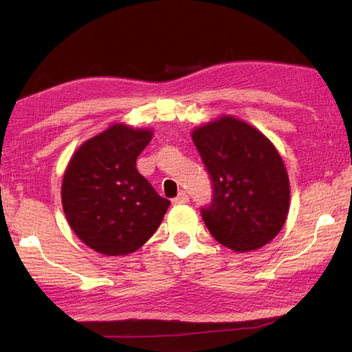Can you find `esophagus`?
Returning <instances> with one entry per match:
<instances>
[{"label":"esophagus","instance_id":"1","mask_svg":"<svg viewBox=\"0 0 352 352\" xmlns=\"http://www.w3.org/2000/svg\"><path fill=\"white\" fill-rule=\"evenodd\" d=\"M186 203H188V195L186 192H181L175 199H173V204H175V206L186 204Z\"/></svg>","mask_w":352,"mask_h":352}]
</instances>
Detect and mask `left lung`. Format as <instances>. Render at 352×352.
<instances>
[{"instance_id":"left-lung-1","label":"left lung","mask_w":352,"mask_h":352,"mask_svg":"<svg viewBox=\"0 0 352 352\" xmlns=\"http://www.w3.org/2000/svg\"><path fill=\"white\" fill-rule=\"evenodd\" d=\"M192 138L214 188L212 203L201 209L212 237L237 252L270 243L290 204L289 175L278 149L234 117L197 128Z\"/></svg>"}]
</instances>
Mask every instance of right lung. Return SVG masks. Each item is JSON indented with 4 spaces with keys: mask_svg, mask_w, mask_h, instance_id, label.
Returning a JSON list of instances; mask_svg holds the SVG:
<instances>
[{
    "mask_svg": "<svg viewBox=\"0 0 352 352\" xmlns=\"http://www.w3.org/2000/svg\"><path fill=\"white\" fill-rule=\"evenodd\" d=\"M149 129L113 124L82 143L62 181V207L74 234L101 254L126 256L151 239L170 201L138 173Z\"/></svg>",
    "mask_w": 352,
    "mask_h": 352,
    "instance_id": "right-lung-1",
    "label": "right lung"
}]
</instances>
